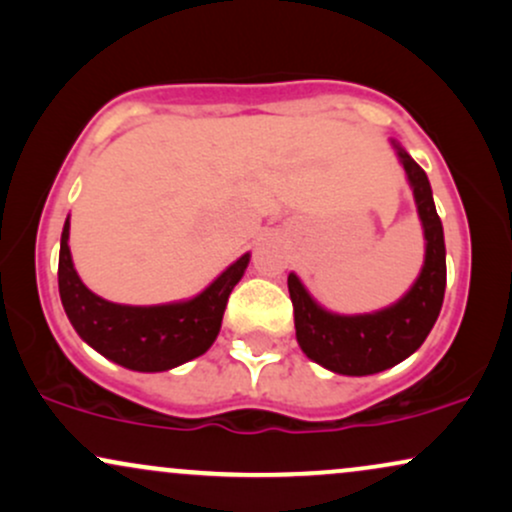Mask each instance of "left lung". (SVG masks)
<instances>
[{
	"label": "left lung",
	"mask_w": 512,
	"mask_h": 512,
	"mask_svg": "<svg viewBox=\"0 0 512 512\" xmlns=\"http://www.w3.org/2000/svg\"><path fill=\"white\" fill-rule=\"evenodd\" d=\"M404 167L425 241V257L416 281L397 302L364 314H338L309 293L290 271L288 293L295 309V338L309 359L340 375H373L409 359L435 326L446 288V248L428 174L390 139Z\"/></svg>",
	"instance_id": "left-lung-1"
}]
</instances>
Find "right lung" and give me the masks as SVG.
<instances>
[{"label":"right lung","instance_id":"add662e5","mask_svg":"<svg viewBox=\"0 0 512 512\" xmlns=\"http://www.w3.org/2000/svg\"><path fill=\"white\" fill-rule=\"evenodd\" d=\"M68 241L70 215L58 252V293L68 321L101 357L139 373L170 371L208 352L222 328L226 300L250 262V252H245L189 300L141 307L111 302L84 286Z\"/></svg>","mask_w":512,"mask_h":512}]
</instances>
